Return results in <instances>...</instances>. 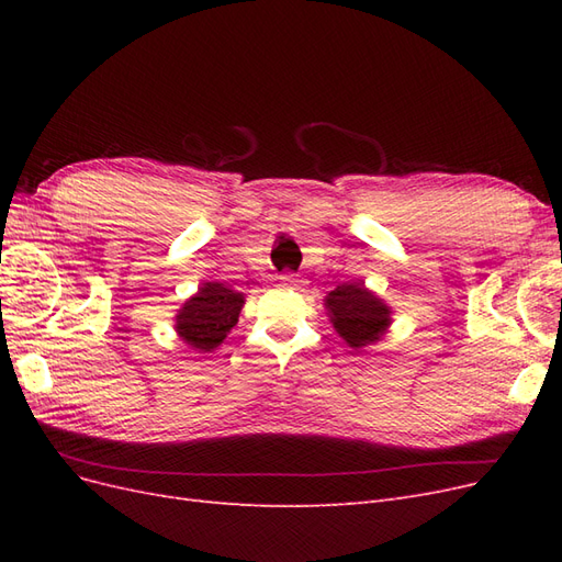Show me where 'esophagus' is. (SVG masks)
Segmentation results:
<instances>
[{
    "label": "esophagus",
    "instance_id": "1",
    "mask_svg": "<svg viewBox=\"0 0 562 562\" xmlns=\"http://www.w3.org/2000/svg\"><path fill=\"white\" fill-rule=\"evenodd\" d=\"M279 279L283 281V285H295V288H297V279H295V274H281Z\"/></svg>",
    "mask_w": 562,
    "mask_h": 562
}]
</instances>
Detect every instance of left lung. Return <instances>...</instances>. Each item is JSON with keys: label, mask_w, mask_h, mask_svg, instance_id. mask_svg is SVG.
Wrapping results in <instances>:
<instances>
[{"label": "left lung", "mask_w": 562, "mask_h": 562, "mask_svg": "<svg viewBox=\"0 0 562 562\" xmlns=\"http://www.w3.org/2000/svg\"><path fill=\"white\" fill-rule=\"evenodd\" d=\"M326 310L339 337L353 349L378 342L391 323L386 304L363 283H342L326 297Z\"/></svg>", "instance_id": "obj_1"}]
</instances>
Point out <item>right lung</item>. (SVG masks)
Wrapping results in <instances>:
<instances>
[{
  "instance_id": "1",
  "label": "right lung",
  "mask_w": 562,
  "mask_h": 562,
  "mask_svg": "<svg viewBox=\"0 0 562 562\" xmlns=\"http://www.w3.org/2000/svg\"><path fill=\"white\" fill-rule=\"evenodd\" d=\"M244 302V295L232 288L217 281L206 283L192 300L184 302L176 316V328L190 347L211 351L236 326Z\"/></svg>"
}]
</instances>
